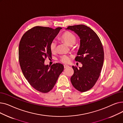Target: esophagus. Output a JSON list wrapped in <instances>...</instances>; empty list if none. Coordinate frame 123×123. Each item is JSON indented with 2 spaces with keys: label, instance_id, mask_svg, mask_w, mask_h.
Listing matches in <instances>:
<instances>
[{
  "label": "esophagus",
  "instance_id": "esophagus-1",
  "mask_svg": "<svg viewBox=\"0 0 123 123\" xmlns=\"http://www.w3.org/2000/svg\"><path fill=\"white\" fill-rule=\"evenodd\" d=\"M64 68L66 69V68H67L68 67H69V66L68 65H64Z\"/></svg>",
  "mask_w": 123,
  "mask_h": 123
}]
</instances>
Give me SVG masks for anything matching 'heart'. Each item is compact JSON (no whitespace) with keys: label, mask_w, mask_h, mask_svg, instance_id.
I'll list each match as a JSON object with an SVG mask.
<instances>
[{"label":"heart","mask_w":123,"mask_h":123,"mask_svg":"<svg viewBox=\"0 0 123 123\" xmlns=\"http://www.w3.org/2000/svg\"><path fill=\"white\" fill-rule=\"evenodd\" d=\"M60 39L66 43L69 46H72L76 42V37L71 32L65 31L59 36ZM57 42L55 40L51 41L50 44V49L52 53L55 52L57 48ZM60 61L64 63H67L70 61V57L67 55H63L60 57Z\"/></svg>","instance_id":"obj_1"}]
</instances>
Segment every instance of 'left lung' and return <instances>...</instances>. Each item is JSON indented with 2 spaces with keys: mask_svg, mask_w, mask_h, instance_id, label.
Masks as SVG:
<instances>
[{
  "mask_svg": "<svg viewBox=\"0 0 123 123\" xmlns=\"http://www.w3.org/2000/svg\"><path fill=\"white\" fill-rule=\"evenodd\" d=\"M66 29L74 31L80 39L75 60L81 62L82 67L72 66L74 74L71 82L79 91L86 92L95 85L100 75L104 59L103 45L97 34L86 25L69 26Z\"/></svg>",
  "mask_w": 123,
  "mask_h": 123,
  "instance_id": "obj_1",
  "label": "left lung"
}]
</instances>
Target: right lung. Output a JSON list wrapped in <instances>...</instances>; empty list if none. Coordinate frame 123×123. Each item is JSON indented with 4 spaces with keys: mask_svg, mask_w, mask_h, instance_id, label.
<instances>
[{
    "mask_svg": "<svg viewBox=\"0 0 123 123\" xmlns=\"http://www.w3.org/2000/svg\"><path fill=\"white\" fill-rule=\"evenodd\" d=\"M61 29L35 26L25 32L19 43V61L22 73L30 85L42 93L53 89L64 70L60 63L51 67L44 64L45 58L52 55L50 44Z\"/></svg>",
    "mask_w": 123,
    "mask_h": 123,
    "instance_id": "right-lung-1",
    "label": "right lung"
}]
</instances>
